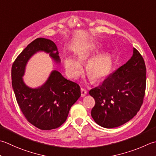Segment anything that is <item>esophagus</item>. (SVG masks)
<instances>
[{"label": "esophagus", "mask_w": 156, "mask_h": 156, "mask_svg": "<svg viewBox=\"0 0 156 156\" xmlns=\"http://www.w3.org/2000/svg\"><path fill=\"white\" fill-rule=\"evenodd\" d=\"M87 90L84 88H81V96L84 97L85 95H87Z\"/></svg>", "instance_id": "obj_1"}]
</instances>
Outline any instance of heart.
I'll list each match as a JSON object with an SVG mask.
<instances>
[{"mask_svg":"<svg viewBox=\"0 0 156 156\" xmlns=\"http://www.w3.org/2000/svg\"><path fill=\"white\" fill-rule=\"evenodd\" d=\"M101 49L99 44H92L77 54V59L66 57L63 61L66 74L70 78H76L83 71L82 64L86 66L87 76L93 82L102 81L109 75L112 68V59L108 53L97 54Z\"/></svg>","mask_w":156,"mask_h":156,"instance_id":"b5f03b06","label":"heart"}]
</instances>
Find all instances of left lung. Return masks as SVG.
Segmentation results:
<instances>
[{
    "label": "left lung",
    "instance_id": "1",
    "mask_svg": "<svg viewBox=\"0 0 156 156\" xmlns=\"http://www.w3.org/2000/svg\"><path fill=\"white\" fill-rule=\"evenodd\" d=\"M146 88V67L141 53L133 48L132 57L89 91L95 105L91 115L99 126L112 129L131 120L143 103Z\"/></svg>",
    "mask_w": 156,
    "mask_h": 156
}]
</instances>
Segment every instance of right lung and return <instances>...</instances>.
Returning <instances> with one entry per match:
<instances>
[{"label": "right lung", "mask_w": 156, "mask_h": 156, "mask_svg": "<svg viewBox=\"0 0 156 156\" xmlns=\"http://www.w3.org/2000/svg\"><path fill=\"white\" fill-rule=\"evenodd\" d=\"M39 51L49 53L55 62H60L57 46L53 41L44 38L35 39L24 48L12 65V87L26 120L39 129L48 130L59 128L65 122L70 108L81 95L80 87L55 70L51 72L41 87H27L22 79L26 63Z\"/></svg>", "instance_id": "right-lung-1"}]
</instances>
